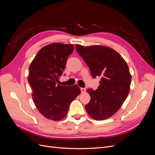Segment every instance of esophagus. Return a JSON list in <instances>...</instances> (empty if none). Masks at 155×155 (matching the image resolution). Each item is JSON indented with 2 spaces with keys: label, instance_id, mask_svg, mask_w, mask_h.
<instances>
[{
  "label": "esophagus",
  "instance_id": "34e87169",
  "mask_svg": "<svg viewBox=\"0 0 155 155\" xmlns=\"http://www.w3.org/2000/svg\"><path fill=\"white\" fill-rule=\"evenodd\" d=\"M81 93L86 92V88H81Z\"/></svg>",
  "mask_w": 155,
  "mask_h": 155
}]
</instances>
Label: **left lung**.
Listing matches in <instances>:
<instances>
[{
	"mask_svg": "<svg viewBox=\"0 0 155 155\" xmlns=\"http://www.w3.org/2000/svg\"><path fill=\"white\" fill-rule=\"evenodd\" d=\"M78 53L90 68L92 76L101 77L96 90L88 89L91 101L85 105L88 114L96 120L110 118L118 111L130 91L131 75L125 61L109 46L76 45Z\"/></svg>",
	"mask_w": 155,
	"mask_h": 155,
	"instance_id": "8db88e82",
	"label": "left lung"
}]
</instances>
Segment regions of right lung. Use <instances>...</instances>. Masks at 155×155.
Wrapping results in <instances>:
<instances>
[{
	"instance_id": "1",
	"label": "right lung",
	"mask_w": 155,
	"mask_h": 155,
	"mask_svg": "<svg viewBox=\"0 0 155 155\" xmlns=\"http://www.w3.org/2000/svg\"><path fill=\"white\" fill-rule=\"evenodd\" d=\"M74 48L72 44L46 45L37 52L29 67L28 81L32 88L33 101L40 113L48 120L63 119L70 103L81 93L77 85L68 87L59 84Z\"/></svg>"
}]
</instances>
